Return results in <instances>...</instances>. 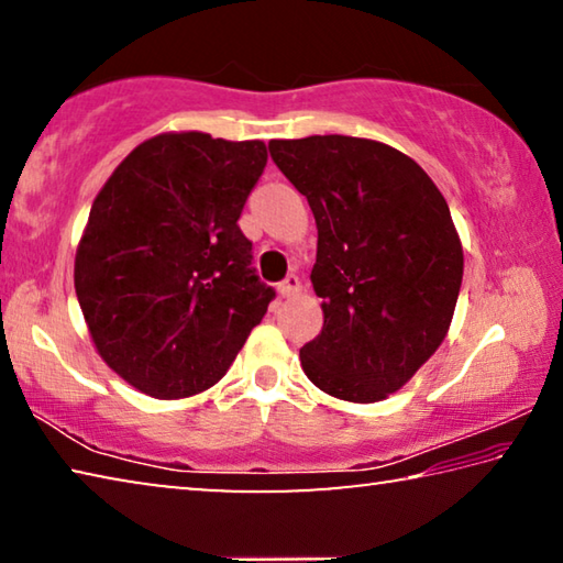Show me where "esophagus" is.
Listing matches in <instances>:
<instances>
[{"label": "esophagus", "instance_id": "1", "mask_svg": "<svg viewBox=\"0 0 563 563\" xmlns=\"http://www.w3.org/2000/svg\"><path fill=\"white\" fill-rule=\"evenodd\" d=\"M278 292L283 295V298H292V295L300 292V278L295 273H290L288 278H285L283 283H278Z\"/></svg>", "mask_w": 563, "mask_h": 563}]
</instances>
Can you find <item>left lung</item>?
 Masks as SVG:
<instances>
[{
	"label": "left lung",
	"mask_w": 563,
	"mask_h": 563,
	"mask_svg": "<svg viewBox=\"0 0 563 563\" xmlns=\"http://www.w3.org/2000/svg\"><path fill=\"white\" fill-rule=\"evenodd\" d=\"M268 148L318 225L310 280L325 320L300 365L322 393L379 402L450 330L464 273L450 206L412 158L379 141L330 133Z\"/></svg>",
	"instance_id": "left-lung-1"
}]
</instances>
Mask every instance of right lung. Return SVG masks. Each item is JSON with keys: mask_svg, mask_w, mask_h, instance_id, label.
Masks as SVG:
<instances>
[{"mask_svg": "<svg viewBox=\"0 0 563 563\" xmlns=\"http://www.w3.org/2000/svg\"><path fill=\"white\" fill-rule=\"evenodd\" d=\"M265 164L263 141L161 133L99 190L74 288L99 355L141 393L216 385L275 298L238 225Z\"/></svg>", "mask_w": 563, "mask_h": 563, "instance_id": "right-lung-1", "label": "right lung"}]
</instances>
